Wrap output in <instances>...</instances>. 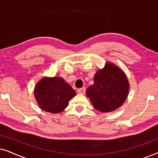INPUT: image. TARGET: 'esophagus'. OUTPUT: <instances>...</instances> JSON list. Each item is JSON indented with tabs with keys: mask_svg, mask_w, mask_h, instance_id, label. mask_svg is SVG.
Returning <instances> with one entry per match:
<instances>
[{
	"mask_svg": "<svg viewBox=\"0 0 158 158\" xmlns=\"http://www.w3.org/2000/svg\"><path fill=\"white\" fill-rule=\"evenodd\" d=\"M77 91V93H78V94H85V88H84V87L81 88H78Z\"/></svg>",
	"mask_w": 158,
	"mask_h": 158,
	"instance_id": "esophagus-1",
	"label": "esophagus"
}]
</instances>
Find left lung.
<instances>
[{"label": "left lung", "instance_id": "left-lung-1", "mask_svg": "<svg viewBox=\"0 0 158 158\" xmlns=\"http://www.w3.org/2000/svg\"><path fill=\"white\" fill-rule=\"evenodd\" d=\"M129 85L122 70L107 63L94 76V84L89 86L86 95L95 109L101 112L112 111L121 106L127 99Z\"/></svg>", "mask_w": 158, "mask_h": 158}]
</instances>
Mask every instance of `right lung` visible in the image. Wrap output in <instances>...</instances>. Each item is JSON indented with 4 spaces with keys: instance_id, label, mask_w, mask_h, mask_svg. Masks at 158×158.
<instances>
[{
    "instance_id": "add662e5",
    "label": "right lung",
    "mask_w": 158,
    "mask_h": 158,
    "mask_svg": "<svg viewBox=\"0 0 158 158\" xmlns=\"http://www.w3.org/2000/svg\"><path fill=\"white\" fill-rule=\"evenodd\" d=\"M34 95L41 109L57 114L68 106L69 101L75 96V91L61 77H45L37 83Z\"/></svg>"
}]
</instances>
